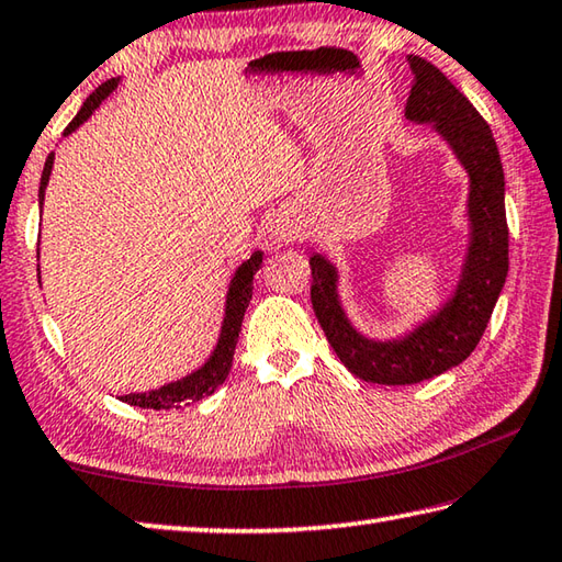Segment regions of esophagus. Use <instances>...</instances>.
Wrapping results in <instances>:
<instances>
[{
    "mask_svg": "<svg viewBox=\"0 0 562 562\" xmlns=\"http://www.w3.org/2000/svg\"><path fill=\"white\" fill-rule=\"evenodd\" d=\"M270 236L274 238V240H280V243H284V240H294L297 238V228L294 226H290L288 221H274V226L270 228Z\"/></svg>",
    "mask_w": 562,
    "mask_h": 562,
    "instance_id": "34e87169",
    "label": "esophagus"
}]
</instances>
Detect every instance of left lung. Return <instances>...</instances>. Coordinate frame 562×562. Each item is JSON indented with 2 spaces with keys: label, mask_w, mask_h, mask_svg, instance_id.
Wrapping results in <instances>:
<instances>
[{
  "label": "left lung",
  "mask_w": 562,
  "mask_h": 562,
  "mask_svg": "<svg viewBox=\"0 0 562 562\" xmlns=\"http://www.w3.org/2000/svg\"><path fill=\"white\" fill-rule=\"evenodd\" d=\"M407 64L413 88L405 117L430 125L469 179V238L452 294L403 336L371 339L346 316L336 265L322 252L310 258L312 307L326 341L356 379L381 385L420 383L462 363L482 339L508 274L504 167L492 127L440 68L420 56H407Z\"/></svg>",
  "instance_id": "left-lung-1"
}]
</instances>
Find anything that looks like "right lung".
I'll return each mask as SVG.
<instances>
[{"instance_id":"add662e5","label":"right lung","mask_w":562,"mask_h":562,"mask_svg":"<svg viewBox=\"0 0 562 562\" xmlns=\"http://www.w3.org/2000/svg\"><path fill=\"white\" fill-rule=\"evenodd\" d=\"M120 86V78H110L103 86L95 88L93 93L88 95V100L80 108L74 122L66 127L64 135L68 137L70 132H76L83 122L93 115V112L100 108V103ZM54 151H50L46 165H44V175H41V187H38V206L44 209V196H46V187L50 179V169H54ZM262 250H255L248 260H243L236 272H233L228 292H226V314H223V324H221V334L218 341L213 346L211 356L201 369L191 371L189 375H183L179 381L165 383L159 387H151V391L145 393H127L120 395L122 403L127 405H137V407H151V411H171V407H187L191 403L201 401L211 393H216V387L226 381V375L233 366V353H236V344H238V334H240V324L243 316H246L248 304L252 300V278L255 272L260 270L262 265ZM41 274V272H38Z\"/></svg>"}]
</instances>
